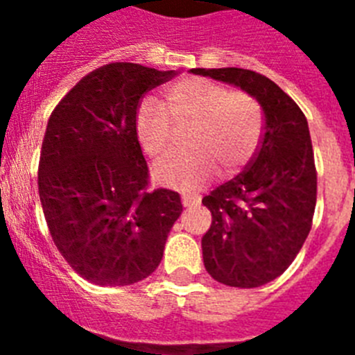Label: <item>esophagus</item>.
<instances>
[{"mask_svg":"<svg viewBox=\"0 0 355 355\" xmlns=\"http://www.w3.org/2000/svg\"><path fill=\"white\" fill-rule=\"evenodd\" d=\"M199 200H200L199 196H192V193H183V205H184V206L197 205Z\"/></svg>","mask_w":355,"mask_h":355,"instance_id":"obj_1","label":"esophagus"}]
</instances>
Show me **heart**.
<instances>
[{
    "instance_id": "obj_1",
    "label": "heart",
    "mask_w": 355,
    "mask_h": 355,
    "mask_svg": "<svg viewBox=\"0 0 355 355\" xmlns=\"http://www.w3.org/2000/svg\"><path fill=\"white\" fill-rule=\"evenodd\" d=\"M190 126L187 153L165 158L155 167L156 181L192 190L205 184L218 163L233 172L252 156L261 137L259 103L243 90L215 81L187 78L171 85L159 105L146 101L137 110L135 131L150 158L171 150L174 127Z\"/></svg>"
}]
</instances>
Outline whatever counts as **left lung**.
Instances as JSON below:
<instances>
[{
    "instance_id": "1",
    "label": "left lung",
    "mask_w": 355,
    "mask_h": 355,
    "mask_svg": "<svg viewBox=\"0 0 355 355\" xmlns=\"http://www.w3.org/2000/svg\"><path fill=\"white\" fill-rule=\"evenodd\" d=\"M236 85L261 105V142L245 171L202 199L211 227L202 259L215 281L234 288L270 283L291 265L311 231L316 167L306 115L279 85L249 69H192Z\"/></svg>"
}]
</instances>
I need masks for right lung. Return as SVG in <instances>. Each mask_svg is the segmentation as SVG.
<instances>
[{"mask_svg":"<svg viewBox=\"0 0 355 355\" xmlns=\"http://www.w3.org/2000/svg\"><path fill=\"white\" fill-rule=\"evenodd\" d=\"M175 72L106 64L81 78L48 121L37 181L46 224L72 270L99 286L153 274L183 211L178 192L149 190L135 131L144 94Z\"/></svg>","mask_w":355,"mask_h":355,"instance_id":"add662e5","label":"right lung"}]
</instances>
